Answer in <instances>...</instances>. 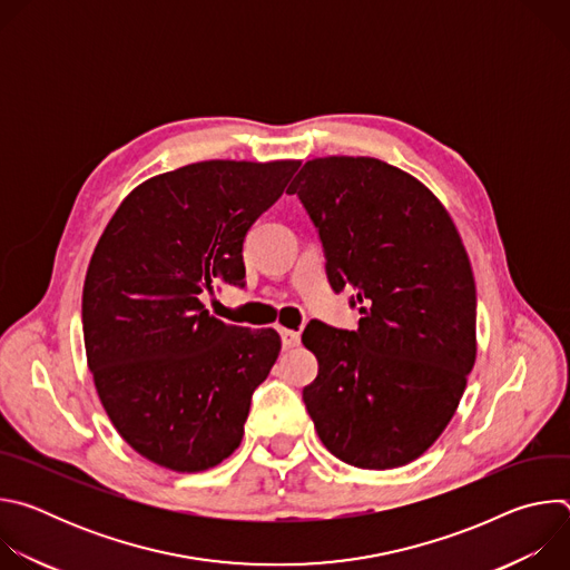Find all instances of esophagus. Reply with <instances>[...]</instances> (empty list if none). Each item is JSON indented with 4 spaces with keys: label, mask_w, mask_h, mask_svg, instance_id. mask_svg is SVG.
Listing matches in <instances>:
<instances>
[{
    "label": "esophagus",
    "mask_w": 570,
    "mask_h": 570,
    "mask_svg": "<svg viewBox=\"0 0 570 570\" xmlns=\"http://www.w3.org/2000/svg\"><path fill=\"white\" fill-rule=\"evenodd\" d=\"M279 336H282V347H284V350H291V347H297V345H299V332L282 330Z\"/></svg>",
    "instance_id": "obj_1"
}]
</instances>
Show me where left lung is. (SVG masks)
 Wrapping results in <instances>:
<instances>
[{"mask_svg": "<svg viewBox=\"0 0 570 570\" xmlns=\"http://www.w3.org/2000/svg\"><path fill=\"white\" fill-rule=\"evenodd\" d=\"M297 194L327 277L358 330L311 320L317 376L302 390L317 438L358 469L420 458L451 422L475 361V284L460 234L413 176L374 157L306 161Z\"/></svg>", "mask_w": 570, "mask_h": 570, "instance_id": "left-lung-1", "label": "left lung"}]
</instances>
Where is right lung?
I'll use <instances>...</instances> for the list:
<instances>
[{
    "label": "right lung",
    "instance_id": "obj_1",
    "mask_svg": "<svg viewBox=\"0 0 570 570\" xmlns=\"http://www.w3.org/2000/svg\"><path fill=\"white\" fill-rule=\"evenodd\" d=\"M299 161H198L139 185L101 234L83 286V338L104 409L146 460L205 471L240 444L275 330L232 327L203 306L243 286V240Z\"/></svg>",
    "mask_w": 570,
    "mask_h": 570
}]
</instances>
